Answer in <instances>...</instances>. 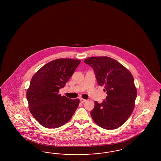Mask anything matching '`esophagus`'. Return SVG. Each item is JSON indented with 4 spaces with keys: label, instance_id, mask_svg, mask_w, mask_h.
I'll return each instance as SVG.
<instances>
[{
    "label": "esophagus",
    "instance_id": "1",
    "mask_svg": "<svg viewBox=\"0 0 161 161\" xmlns=\"http://www.w3.org/2000/svg\"><path fill=\"white\" fill-rule=\"evenodd\" d=\"M86 101H87V100L84 99V98H81V99H80V102L81 103L86 102Z\"/></svg>",
    "mask_w": 161,
    "mask_h": 161
}]
</instances>
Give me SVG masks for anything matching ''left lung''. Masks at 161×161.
<instances>
[{
    "label": "left lung",
    "mask_w": 161,
    "mask_h": 161,
    "mask_svg": "<svg viewBox=\"0 0 161 161\" xmlns=\"http://www.w3.org/2000/svg\"><path fill=\"white\" fill-rule=\"evenodd\" d=\"M84 62L93 67L98 85L107 92L102 103L94 102L92 117L104 129H116L126 122L134 109L137 90L133 77L128 69L108 57H89Z\"/></svg>",
    "instance_id": "8db88e82"
}]
</instances>
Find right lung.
<instances>
[{
	"label": "right lung",
	"mask_w": 161,
	"mask_h": 161,
	"mask_svg": "<svg viewBox=\"0 0 161 161\" xmlns=\"http://www.w3.org/2000/svg\"><path fill=\"white\" fill-rule=\"evenodd\" d=\"M80 62L72 58L57 59L44 65L32 77L26 98L30 112L42 126H62L77 110L80 100L61 96L59 90L65 86Z\"/></svg>",
	"instance_id": "obj_1"
}]
</instances>
